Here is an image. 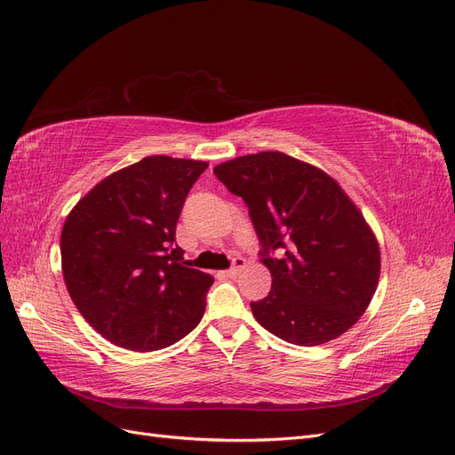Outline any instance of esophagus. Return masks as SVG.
<instances>
[{
    "instance_id": "1",
    "label": "esophagus",
    "mask_w": 455,
    "mask_h": 455,
    "mask_svg": "<svg viewBox=\"0 0 455 455\" xmlns=\"http://www.w3.org/2000/svg\"><path fill=\"white\" fill-rule=\"evenodd\" d=\"M244 266H246V259L244 258H241V256H235L231 259V267L228 269V275H237L241 269H244Z\"/></svg>"
}]
</instances>
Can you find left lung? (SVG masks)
I'll list each match as a JSON object with an SVG mask.
<instances>
[{
    "mask_svg": "<svg viewBox=\"0 0 455 455\" xmlns=\"http://www.w3.org/2000/svg\"><path fill=\"white\" fill-rule=\"evenodd\" d=\"M243 197L271 273L269 294L252 301L256 321L294 346H321L361 319L379 279V246L363 212L332 176L281 151L214 167Z\"/></svg>",
    "mask_w": 455,
    "mask_h": 455,
    "instance_id": "1",
    "label": "left lung"
}]
</instances>
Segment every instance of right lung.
Instances as JSON below:
<instances>
[{
	"instance_id": "1",
	"label": "right lung",
	"mask_w": 455,
	"mask_h": 455,
	"mask_svg": "<svg viewBox=\"0 0 455 455\" xmlns=\"http://www.w3.org/2000/svg\"><path fill=\"white\" fill-rule=\"evenodd\" d=\"M209 163L149 156L106 176L68 214L64 283L84 319L114 346L169 347L194 330L214 279L188 267L176 222Z\"/></svg>"
}]
</instances>
